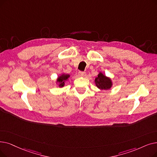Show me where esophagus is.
Masks as SVG:
<instances>
[{
	"mask_svg": "<svg viewBox=\"0 0 157 157\" xmlns=\"http://www.w3.org/2000/svg\"><path fill=\"white\" fill-rule=\"evenodd\" d=\"M79 76L81 77H85L86 75V72H82V71H79Z\"/></svg>",
	"mask_w": 157,
	"mask_h": 157,
	"instance_id": "obj_1",
	"label": "esophagus"
}]
</instances>
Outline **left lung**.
Here are the masks:
<instances>
[{
    "mask_svg": "<svg viewBox=\"0 0 157 157\" xmlns=\"http://www.w3.org/2000/svg\"><path fill=\"white\" fill-rule=\"evenodd\" d=\"M94 81L95 86L100 90H108L110 89L113 86L112 79L106 76L102 72H99L98 74V77L95 78Z\"/></svg>",
    "mask_w": 157,
    "mask_h": 157,
    "instance_id": "left-lung-1",
    "label": "left lung"
}]
</instances>
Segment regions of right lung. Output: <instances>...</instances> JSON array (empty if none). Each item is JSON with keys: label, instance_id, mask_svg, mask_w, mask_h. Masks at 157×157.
Masks as SVG:
<instances>
[{"label": "right lung", "instance_id": "add662e5", "mask_svg": "<svg viewBox=\"0 0 157 157\" xmlns=\"http://www.w3.org/2000/svg\"><path fill=\"white\" fill-rule=\"evenodd\" d=\"M71 77V75L69 74H65V73H63L59 76L56 79V83L57 85V86H58L59 88H62L65 86V82L69 80V79Z\"/></svg>", "mask_w": 157, "mask_h": 157}]
</instances>
